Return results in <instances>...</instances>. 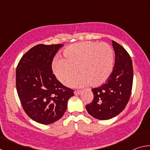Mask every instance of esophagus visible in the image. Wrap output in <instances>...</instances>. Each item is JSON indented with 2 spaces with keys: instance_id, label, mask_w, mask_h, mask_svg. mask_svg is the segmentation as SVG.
<instances>
[{
  "instance_id": "1",
  "label": "esophagus",
  "mask_w": 150,
  "mask_h": 150,
  "mask_svg": "<svg viewBox=\"0 0 150 150\" xmlns=\"http://www.w3.org/2000/svg\"><path fill=\"white\" fill-rule=\"evenodd\" d=\"M82 93V91H79V90H76V91H75V92H74V93H75V95H80V94Z\"/></svg>"
}]
</instances>
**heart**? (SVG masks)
<instances>
[{
    "instance_id": "b5f03b06",
    "label": "heart",
    "mask_w": 150,
    "mask_h": 150,
    "mask_svg": "<svg viewBox=\"0 0 150 150\" xmlns=\"http://www.w3.org/2000/svg\"><path fill=\"white\" fill-rule=\"evenodd\" d=\"M63 59L55 58L52 69L61 83L69 85L79 74L76 85L93 87L105 83L112 72L114 52L106 43L82 42L70 45L63 53Z\"/></svg>"
}]
</instances>
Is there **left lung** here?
Returning a JSON list of instances; mask_svg holds the SVG:
<instances>
[{"instance_id": "1", "label": "left lung", "mask_w": 150, "mask_h": 150, "mask_svg": "<svg viewBox=\"0 0 150 150\" xmlns=\"http://www.w3.org/2000/svg\"><path fill=\"white\" fill-rule=\"evenodd\" d=\"M115 62L112 72L101 86L94 88L93 102L86 105L87 112L98 120H108L120 114L130 99L133 83L131 57L124 48L115 41Z\"/></svg>"}]
</instances>
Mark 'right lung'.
<instances>
[{
    "label": "right lung",
    "instance_id": "add662e5",
    "mask_svg": "<svg viewBox=\"0 0 150 150\" xmlns=\"http://www.w3.org/2000/svg\"><path fill=\"white\" fill-rule=\"evenodd\" d=\"M63 44H38L20 59L16 70V87L25 112L37 122L50 124L62 117L74 91L58 81L52 62Z\"/></svg>",
    "mask_w": 150,
    "mask_h": 150
}]
</instances>
